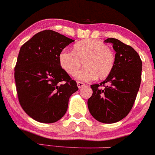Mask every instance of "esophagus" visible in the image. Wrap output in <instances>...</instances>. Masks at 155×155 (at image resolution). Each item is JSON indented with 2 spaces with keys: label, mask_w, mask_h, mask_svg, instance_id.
<instances>
[{
  "label": "esophagus",
  "mask_w": 155,
  "mask_h": 155,
  "mask_svg": "<svg viewBox=\"0 0 155 155\" xmlns=\"http://www.w3.org/2000/svg\"><path fill=\"white\" fill-rule=\"evenodd\" d=\"M77 86L79 87V89L82 88V87H83L84 86H85V84L83 83V82H77Z\"/></svg>",
  "instance_id": "1"
}]
</instances>
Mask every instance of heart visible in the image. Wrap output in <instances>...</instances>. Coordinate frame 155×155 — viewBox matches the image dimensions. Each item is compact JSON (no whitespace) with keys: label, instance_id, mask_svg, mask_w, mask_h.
Wrapping results in <instances>:
<instances>
[{"label":"heart","instance_id":"b5f03b06","mask_svg":"<svg viewBox=\"0 0 155 155\" xmlns=\"http://www.w3.org/2000/svg\"><path fill=\"white\" fill-rule=\"evenodd\" d=\"M82 61L85 68L77 74ZM62 70L70 76L75 73L79 80L88 82L97 77L104 79L113 70L115 64V53L100 40L86 39L75 43L73 52L62 51L58 55Z\"/></svg>","mask_w":155,"mask_h":155}]
</instances>
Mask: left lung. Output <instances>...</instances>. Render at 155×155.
Masks as SVG:
<instances>
[{
    "mask_svg": "<svg viewBox=\"0 0 155 155\" xmlns=\"http://www.w3.org/2000/svg\"><path fill=\"white\" fill-rule=\"evenodd\" d=\"M115 51V64L104 82L91 85L87 107L100 122L112 124L126 117L132 109L141 83L143 64L134 48L115 38H108Z\"/></svg>",
    "mask_w": 155,
    "mask_h": 155,
    "instance_id": "1",
    "label": "left lung"
}]
</instances>
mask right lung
I'll return each instance as SVG.
<instances>
[{"label":"right lung","mask_w":155,"mask_h":155,"mask_svg":"<svg viewBox=\"0 0 155 155\" xmlns=\"http://www.w3.org/2000/svg\"><path fill=\"white\" fill-rule=\"evenodd\" d=\"M75 40L51 30L36 34L20 48L15 67L17 94L35 121L54 123L66 113L76 82L60 67L58 55Z\"/></svg>","instance_id":"right-lung-1"}]
</instances>
